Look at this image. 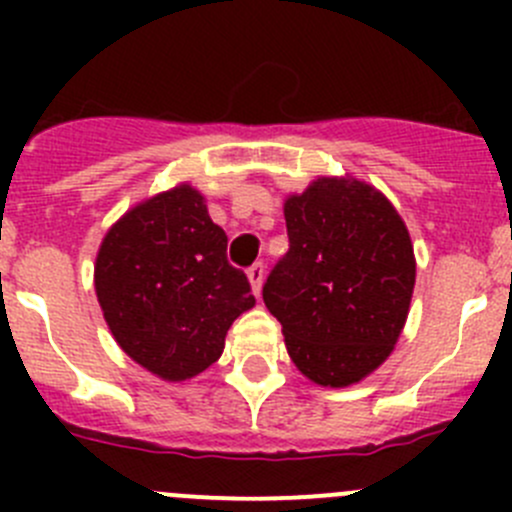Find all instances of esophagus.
I'll use <instances>...</instances> for the list:
<instances>
[{
  "label": "esophagus",
  "instance_id": "1",
  "mask_svg": "<svg viewBox=\"0 0 512 512\" xmlns=\"http://www.w3.org/2000/svg\"><path fill=\"white\" fill-rule=\"evenodd\" d=\"M247 277H250L255 294H260L262 282H265V262H255V265H252L250 270H247Z\"/></svg>",
  "mask_w": 512,
  "mask_h": 512
}]
</instances>
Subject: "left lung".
<instances>
[{"instance_id":"obj_1","label":"left lung","mask_w":512,"mask_h":512,"mask_svg":"<svg viewBox=\"0 0 512 512\" xmlns=\"http://www.w3.org/2000/svg\"><path fill=\"white\" fill-rule=\"evenodd\" d=\"M289 250L262 287L307 379L349 386L394 349L416 282L414 247L371 185L319 178L285 203Z\"/></svg>"}]
</instances>
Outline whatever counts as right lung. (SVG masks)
<instances>
[{
	"instance_id": "1",
	"label": "right lung",
	"mask_w": 512,
	"mask_h": 512,
	"mask_svg": "<svg viewBox=\"0 0 512 512\" xmlns=\"http://www.w3.org/2000/svg\"><path fill=\"white\" fill-rule=\"evenodd\" d=\"M96 294L118 347L160 379L183 381L220 359L225 334L255 304L227 262V235L190 185L128 210L103 237Z\"/></svg>"
}]
</instances>
